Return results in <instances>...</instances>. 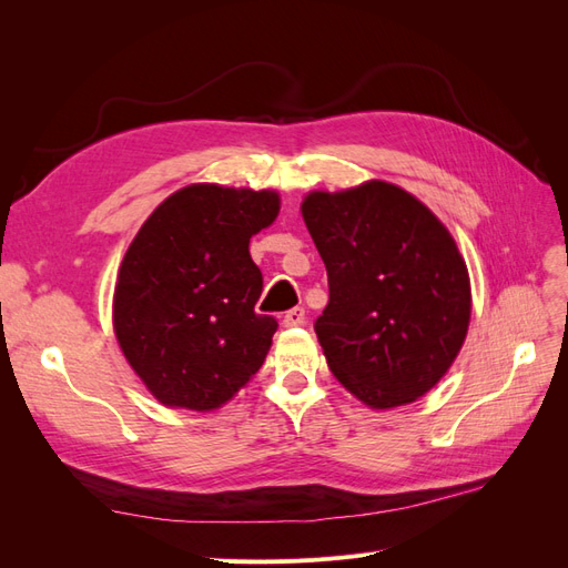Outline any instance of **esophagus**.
Returning <instances> with one entry per match:
<instances>
[{
  "instance_id": "obj_1",
  "label": "esophagus",
  "mask_w": 568,
  "mask_h": 568,
  "mask_svg": "<svg viewBox=\"0 0 568 568\" xmlns=\"http://www.w3.org/2000/svg\"><path fill=\"white\" fill-rule=\"evenodd\" d=\"M305 307H291V311L284 315V320H282V324L284 326H301V324H305Z\"/></svg>"
}]
</instances>
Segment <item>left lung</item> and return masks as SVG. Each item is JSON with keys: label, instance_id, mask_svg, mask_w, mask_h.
Segmentation results:
<instances>
[{"label": "left lung", "instance_id": "left-lung-1", "mask_svg": "<svg viewBox=\"0 0 568 568\" xmlns=\"http://www.w3.org/2000/svg\"><path fill=\"white\" fill-rule=\"evenodd\" d=\"M303 220L329 280L315 334L332 374L376 409L417 400L453 365L471 315L450 232L405 189L376 180L313 192Z\"/></svg>", "mask_w": 568, "mask_h": 568}]
</instances>
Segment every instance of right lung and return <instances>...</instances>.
<instances>
[{"label":"right lung","instance_id":"right-lung-1","mask_svg":"<svg viewBox=\"0 0 568 568\" xmlns=\"http://www.w3.org/2000/svg\"><path fill=\"white\" fill-rule=\"evenodd\" d=\"M277 213L274 192L192 184L136 232L118 274L113 326L163 405L215 409L263 367L280 324L255 313L263 274L248 242Z\"/></svg>","mask_w":568,"mask_h":568}]
</instances>
